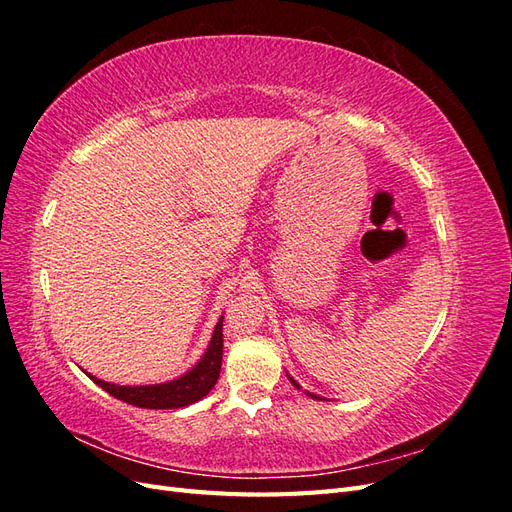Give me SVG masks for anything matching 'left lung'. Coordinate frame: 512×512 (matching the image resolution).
<instances>
[{
    "mask_svg": "<svg viewBox=\"0 0 512 512\" xmlns=\"http://www.w3.org/2000/svg\"><path fill=\"white\" fill-rule=\"evenodd\" d=\"M286 376H288V380L292 382V386H294V389H299V391H301V384H299L297 380H294V378H292L290 374H286ZM305 395H309V397H312V399H320V401L324 399V397H318V395H314V393H309V391H305Z\"/></svg>",
    "mask_w": 512,
    "mask_h": 512,
    "instance_id": "left-lung-1",
    "label": "left lung"
}]
</instances>
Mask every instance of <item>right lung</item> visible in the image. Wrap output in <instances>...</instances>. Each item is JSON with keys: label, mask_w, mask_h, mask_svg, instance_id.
<instances>
[{"label": "right lung", "mask_w": 512, "mask_h": 512, "mask_svg": "<svg viewBox=\"0 0 512 512\" xmlns=\"http://www.w3.org/2000/svg\"><path fill=\"white\" fill-rule=\"evenodd\" d=\"M224 316H220L218 324H215L211 342L200 356V361L185 371L183 376L160 382V384H138V386H126V384H113L104 382L96 376L85 374L94 380L100 389H104L108 395H113L126 404H132L136 408H149V410H177L192 406L196 401L209 395V391L220 378L222 369V348H224Z\"/></svg>", "instance_id": "add662e5"}]
</instances>
